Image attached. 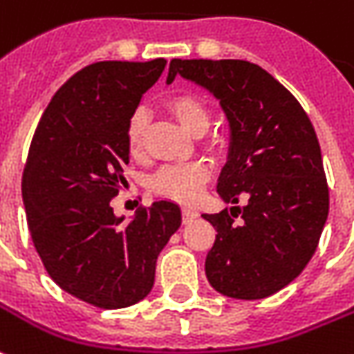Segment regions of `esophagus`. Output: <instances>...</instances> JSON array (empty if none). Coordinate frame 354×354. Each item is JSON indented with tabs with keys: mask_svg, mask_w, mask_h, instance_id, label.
<instances>
[{
	"mask_svg": "<svg viewBox=\"0 0 354 354\" xmlns=\"http://www.w3.org/2000/svg\"><path fill=\"white\" fill-rule=\"evenodd\" d=\"M197 214H199V212L195 211V209H187V207L182 209V218H184L185 224H187V222H192L194 218H197Z\"/></svg>",
	"mask_w": 354,
	"mask_h": 354,
	"instance_id": "34e87169",
	"label": "esophagus"
}]
</instances>
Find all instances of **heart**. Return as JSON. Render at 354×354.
Here are the masks:
<instances>
[{
	"instance_id": "b5f03b06",
	"label": "heart",
	"mask_w": 354,
	"mask_h": 354,
	"mask_svg": "<svg viewBox=\"0 0 354 354\" xmlns=\"http://www.w3.org/2000/svg\"><path fill=\"white\" fill-rule=\"evenodd\" d=\"M167 109L180 124L192 134H203L211 122V111L195 91H176L167 100ZM145 136V113L136 111L126 128V147L132 157H140L143 151ZM211 178V169L203 160L174 162L159 169L149 178L153 194L178 203H192L201 195L203 187Z\"/></svg>"
}]
</instances>
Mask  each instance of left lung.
I'll return each mask as SVG.
<instances>
[{
	"instance_id": "left-lung-1",
	"label": "left lung",
	"mask_w": 354,
	"mask_h": 354,
	"mask_svg": "<svg viewBox=\"0 0 354 354\" xmlns=\"http://www.w3.org/2000/svg\"><path fill=\"white\" fill-rule=\"evenodd\" d=\"M176 74L214 93L232 142L220 197L245 207L203 214L216 230L205 272L218 293L264 299L286 288L313 259L330 211L320 143L310 118L272 74L239 59H172Z\"/></svg>"
}]
</instances>
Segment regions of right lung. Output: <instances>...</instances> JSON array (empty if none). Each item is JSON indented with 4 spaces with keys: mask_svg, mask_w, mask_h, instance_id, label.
<instances>
[{
    "mask_svg": "<svg viewBox=\"0 0 354 354\" xmlns=\"http://www.w3.org/2000/svg\"><path fill=\"white\" fill-rule=\"evenodd\" d=\"M165 66V59L88 65L57 90L32 138L22 172L32 241L51 280L88 305L142 301L182 222L170 201L140 207L128 222L111 207L126 184L128 120Z\"/></svg>",
    "mask_w": 354,
    "mask_h": 354,
    "instance_id": "obj_1",
    "label": "right lung"
}]
</instances>
